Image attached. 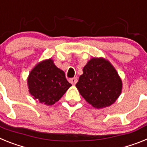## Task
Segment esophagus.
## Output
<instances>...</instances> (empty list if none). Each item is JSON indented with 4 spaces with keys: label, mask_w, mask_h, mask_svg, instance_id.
Wrapping results in <instances>:
<instances>
[{
    "label": "esophagus",
    "mask_w": 147,
    "mask_h": 147,
    "mask_svg": "<svg viewBox=\"0 0 147 147\" xmlns=\"http://www.w3.org/2000/svg\"><path fill=\"white\" fill-rule=\"evenodd\" d=\"M69 82L72 84L73 85H76V83L77 82V78L74 77V78H72V79H70Z\"/></svg>",
    "instance_id": "1"
}]
</instances>
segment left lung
I'll return each mask as SVG.
<instances>
[{
	"mask_svg": "<svg viewBox=\"0 0 147 147\" xmlns=\"http://www.w3.org/2000/svg\"><path fill=\"white\" fill-rule=\"evenodd\" d=\"M82 96L97 109L109 107L122 91V81L115 67L103 57H93L83 67L76 85Z\"/></svg>",
	"mask_w": 147,
	"mask_h": 147,
	"instance_id": "1",
	"label": "left lung"
}]
</instances>
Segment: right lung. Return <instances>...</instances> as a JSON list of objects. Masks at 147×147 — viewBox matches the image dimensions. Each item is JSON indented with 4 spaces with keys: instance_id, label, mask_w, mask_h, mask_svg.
I'll list each match as a JSON object with an SVG mask.
<instances>
[{
    "instance_id": "1",
    "label": "right lung",
    "mask_w": 147,
    "mask_h": 147,
    "mask_svg": "<svg viewBox=\"0 0 147 147\" xmlns=\"http://www.w3.org/2000/svg\"><path fill=\"white\" fill-rule=\"evenodd\" d=\"M27 84L34 99L46 105L58 102L71 86L64 71L58 68L51 58L38 62L33 67Z\"/></svg>"
}]
</instances>
